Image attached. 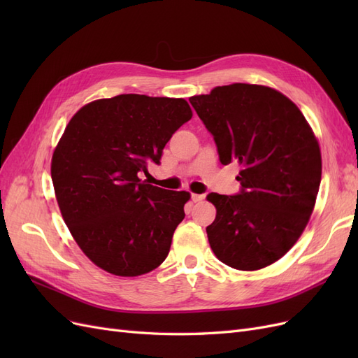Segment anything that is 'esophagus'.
Returning <instances> with one entry per match:
<instances>
[{
	"mask_svg": "<svg viewBox=\"0 0 358 358\" xmlns=\"http://www.w3.org/2000/svg\"><path fill=\"white\" fill-rule=\"evenodd\" d=\"M204 199V196L203 194H191V200L194 201V203H197V201H201Z\"/></svg>",
	"mask_w": 358,
	"mask_h": 358,
	"instance_id": "obj_1",
	"label": "esophagus"
}]
</instances>
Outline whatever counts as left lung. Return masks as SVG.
Masks as SVG:
<instances>
[{
  "label": "left lung",
  "mask_w": 358,
  "mask_h": 358,
  "mask_svg": "<svg viewBox=\"0 0 358 358\" xmlns=\"http://www.w3.org/2000/svg\"><path fill=\"white\" fill-rule=\"evenodd\" d=\"M189 103L213 136L221 164L242 167L239 194L208 196L216 208L206 229L212 251L237 270L270 266L297 242L315 206L317 138L299 107L268 86H216Z\"/></svg>",
  "instance_id": "1"
}]
</instances>
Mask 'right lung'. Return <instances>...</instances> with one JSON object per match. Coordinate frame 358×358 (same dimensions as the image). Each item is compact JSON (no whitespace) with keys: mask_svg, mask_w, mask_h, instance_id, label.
I'll return each instance as SVG.
<instances>
[{"mask_svg":"<svg viewBox=\"0 0 358 358\" xmlns=\"http://www.w3.org/2000/svg\"><path fill=\"white\" fill-rule=\"evenodd\" d=\"M192 117L183 99L122 94L83 106L52 157L57 201L76 243L116 276L152 272L185 218L187 191L138 178Z\"/></svg>","mask_w":358,"mask_h":358,"instance_id":"obj_1","label":"right lung"}]
</instances>
